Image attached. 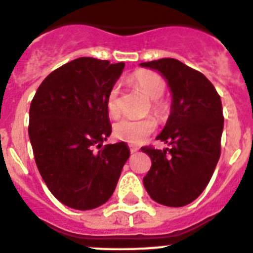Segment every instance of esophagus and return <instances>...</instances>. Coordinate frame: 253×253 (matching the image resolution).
Wrapping results in <instances>:
<instances>
[{"mask_svg": "<svg viewBox=\"0 0 253 253\" xmlns=\"http://www.w3.org/2000/svg\"><path fill=\"white\" fill-rule=\"evenodd\" d=\"M129 149H130V153H135V152L139 151V148H138V147H133V146L129 147Z\"/></svg>", "mask_w": 253, "mask_h": 253, "instance_id": "obj_1", "label": "esophagus"}]
</instances>
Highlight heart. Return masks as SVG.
<instances>
[{
  "instance_id": "obj_1",
  "label": "heart",
  "mask_w": 253,
  "mask_h": 253,
  "mask_svg": "<svg viewBox=\"0 0 253 253\" xmlns=\"http://www.w3.org/2000/svg\"><path fill=\"white\" fill-rule=\"evenodd\" d=\"M129 82L138 90L142 91L144 95L151 99V110L158 119H165L169 114V105L161 99L165 90L166 82L157 73L148 71V69H138L129 77ZM106 109L109 115L115 118L119 115V90L118 87H113L106 99ZM157 128V122L154 118L148 116L144 119H122L114 125V134L118 139L130 144H140L146 140Z\"/></svg>"
}]
</instances>
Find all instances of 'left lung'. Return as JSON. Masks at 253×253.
<instances>
[{
	"label": "left lung",
	"instance_id": "left-lung-1",
	"mask_svg": "<svg viewBox=\"0 0 253 253\" xmlns=\"http://www.w3.org/2000/svg\"><path fill=\"white\" fill-rule=\"evenodd\" d=\"M157 69L172 92L171 114L157 137L169 148L142 147L152 166L143 184L154 202L184 207L204 191L220 157L222 101L213 84L196 69L173 58L140 64Z\"/></svg>",
	"mask_w": 253,
	"mask_h": 253
}]
</instances>
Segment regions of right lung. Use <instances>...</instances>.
<instances>
[{
	"instance_id": "obj_1",
	"label": "right lung",
	"mask_w": 253,
	"mask_h": 253,
	"mask_svg": "<svg viewBox=\"0 0 253 253\" xmlns=\"http://www.w3.org/2000/svg\"><path fill=\"white\" fill-rule=\"evenodd\" d=\"M124 67L77 58L48 75L31 101L29 137L38 169L50 193L73 209L105 204L130 156L124 142L102 146L111 134L107 93Z\"/></svg>"
}]
</instances>
